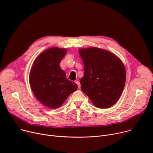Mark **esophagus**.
<instances>
[{"mask_svg":"<svg viewBox=\"0 0 153 153\" xmlns=\"http://www.w3.org/2000/svg\"><path fill=\"white\" fill-rule=\"evenodd\" d=\"M76 83L77 84L78 88H80V87H81V84H80V82H79V81H76Z\"/></svg>","mask_w":153,"mask_h":153,"instance_id":"34e87169","label":"esophagus"}]
</instances>
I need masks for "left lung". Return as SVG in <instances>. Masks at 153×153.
I'll list each match as a JSON object with an SVG mask.
<instances>
[{"instance_id": "left-lung-1", "label": "left lung", "mask_w": 153, "mask_h": 153, "mask_svg": "<svg viewBox=\"0 0 153 153\" xmlns=\"http://www.w3.org/2000/svg\"><path fill=\"white\" fill-rule=\"evenodd\" d=\"M84 63L82 91L100 108L114 105L121 95L126 81L123 62L111 53L97 48L79 50Z\"/></svg>"}]
</instances>
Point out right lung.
I'll return each mask as SVG.
<instances>
[{
    "mask_svg": "<svg viewBox=\"0 0 153 153\" xmlns=\"http://www.w3.org/2000/svg\"><path fill=\"white\" fill-rule=\"evenodd\" d=\"M66 53V49L50 48L38 56L31 69L29 81L32 91L47 107L59 108L77 89V85L66 78L59 66Z\"/></svg>",
    "mask_w": 153,
    "mask_h": 153,
    "instance_id": "obj_1",
    "label": "right lung"
}]
</instances>
